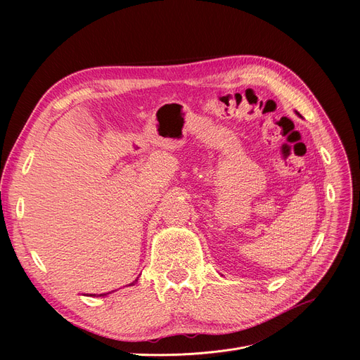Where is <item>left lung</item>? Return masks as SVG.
Here are the masks:
<instances>
[{
    "label": "left lung",
    "mask_w": 360,
    "mask_h": 360,
    "mask_svg": "<svg viewBox=\"0 0 360 360\" xmlns=\"http://www.w3.org/2000/svg\"><path fill=\"white\" fill-rule=\"evenodd\" d=\"M295 112H296V113H297V115H299V117H300V118H302V115H300V113H299V112H297V110H295Z\"/></svg>",
    "instance_id": "8db88e82"
}]
</instances>
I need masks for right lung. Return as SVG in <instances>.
<instances>
[{"instance_id": "obj_1", "label": "right lung", "mask_w": 360, "mask_h": 360, "mask_svg": "<svg viewBox=\"0 0 360 360\" xmlns=\"http://www.w3.org/2000/svg\"><path fill=\"white\" fill-rule=\"evenodd\" d=\"M137 281H139V277H137L134 281H132V283H129L128 286H134ZM112 292H113V290H112ZM112 292H108V293H101V295H96V293H84V295H87V296H94V297H101V296H108V295H109V293H112Z\"/></svg>"}]
</instances>
